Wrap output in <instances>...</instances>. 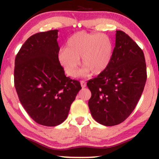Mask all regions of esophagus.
<instances>
[{
    "instance_id": "obj_1",
    "label": "esophagus",
    "mask_w": 159,
    "mask_h": 159,
    "mask_svg": "<svg viewBox=\"0 0 159 159\" xmlns=\"http://www.w3.org/2000/svg\"><path fill=\"white\" fill-rule=\"evenodd\" d=\"M80 83H81V87L82 88H84V87H86V82L84 81H80Z\"/></svg>"
}]
</instances>
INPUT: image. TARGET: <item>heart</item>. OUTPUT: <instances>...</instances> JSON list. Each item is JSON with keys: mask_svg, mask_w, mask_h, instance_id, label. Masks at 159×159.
I'll return each instance as SVG.
<instances>
[{"mask_svg": "<svg viewBox=\"0 0 159 159\" xmlns=\"http://www.w3.org/2000/svg\"><path fill=\"white\" fill-rule=\"evenodd\" d=\"M114 45L105 34L78 32L69 38L66 48L60 49L57 61L66 73L75 77L78 73L80 57L84 66V73L91 72L95 75L102 74L110 65Z\"/></svg>", "mask_w": 159, "mask_h": 159, "instance_id": "obj_1", "label": "heart"}]
</instances>
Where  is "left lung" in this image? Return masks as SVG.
I'll use <instances>...</instances> for the list:
<instances>
[{
  "label": "left lung",
  "instance_id": "obj_1",
  "mask_svg": "<svg viewBox=\"0 0 159 159\" xmlns=\"http://www.w3.org/2000/svg\"><path fill=\"white\" fill-rule=\"evenodd\" d=\"M112 60L106 70L87 83L93 119L106 126L121 123L139 101L147 81L143 51L129 35L116 31Z\"/></svg>",
  "mask_w": 159,
  "mask_h": 159
}]
</instances>
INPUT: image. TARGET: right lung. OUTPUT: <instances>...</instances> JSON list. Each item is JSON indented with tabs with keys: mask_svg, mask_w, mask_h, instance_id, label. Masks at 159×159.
Listing matches in <instances>:
<instances>
[{
	"mask_svg": "<svg viewBox=\"0 0 159 159\" xmlns=\"http://www.w3.org/2000/svg\"><path fill=\"white\" fill-rule=\"evenodd\" d=\"M58 30L29 37L16 57L15 87L20 102L34 121L56 126L67 118L81 89L80 82L65 75L57 61Z\"/></svg>",
	"mask_w": 159,
	"mask_h": 159,
	"instance_id": "right-lung-1",
	"label": "right lung"
}]
</instances>
